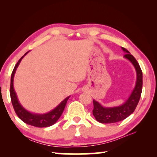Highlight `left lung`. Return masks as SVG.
<instances>
[{"mask_svg": "<svg viewBox=\"0 0 157 157\" xmlns=\"http://www.w3.org/2000/svg\"><path fill=\"white\" fill-rule=\"evenodd\" d=\"M126 54L124 57L129 60L136 71V83L128 99L123 105L115 107H104L99 102L94 100L93 115L96 121L101 123H113L123 121L134 112L139 102L142 92L143 73L139 63L133 55L124 48L122 47Z\"/></svg>", "mask_w": 157, "mask_h": 157, "instance_id": "left-lung-1", "label": "left lung"}]
</instances>
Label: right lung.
Segmentation results:
<instances>
[{
	"mask_svg": "<svg viewBox=\"0 0 157 157\" xmlns=\"http://www.w3.org/2000/svg\"><path fill=\"white\" fill-rule=\"evenodd\" d=\"M28 52H26L25 54L23 55V57H21V59L18 60V62L14 66V70H13L12 73L10 92L13 107H14V109L18 118L26 124L36 127H46L51 126L56 123L58 121V119L60 118L61 115H62L63 110H64L66 102H67L68 98H70V96L65 98V99L63 100L57 107H55L54 109L50 111L48 113L44 114L33 113L31 112H29L28 111L22 107V105L20 104L19 101L18 100L17 95L16 94V92L14 89L13 82H14V74L16 71H17L18 66L19 65L21 59H23V57H24Z\"/></svg>",
	"mask_w": 157,
	"mask_h": 157,
	"instance_id": "obj_1",
	"label": "right lung"
}]
</instances>
